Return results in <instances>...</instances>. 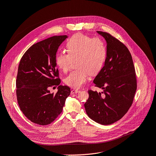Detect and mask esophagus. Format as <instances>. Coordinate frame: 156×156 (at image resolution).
<instances>
[{
    "instance_id": "obj_1",
    "label": "esophagus",
    "mask_w": 156,
    "mask_h": 156,
    "mask_svg": "<svg viewBox=\"0 0 156 156\" xmlns=\"http://www.w3.org/2000/svg\"><path fill=\"white\" fill-rule=\"evenodd\" d=\"M78 92H80V90L78 89H73L71 90V93L72 94H76L78 93Z\"/></svg>"
}]
</instances>
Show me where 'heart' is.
<instances>
[{
	"instance_id": "obj_1",
	"label": "heart",
	"mask_w": 156,
	"mask_h": 156,
	"mask_svg": "<svg viewBox=\"0 0 156 156\" xmlns=\"http://www.w3.org/2000/svg\"><path fill=\"white\" fill-rule=\"evenodd\" d=\"M67 53H59L55 57L56 65L63 72H67L72 60L75 67L65 78V83L74 89H79L87 82L89 74L96 76L104 64L106 48L99 38H93L78 33L69 39L66 45Z\"/></svg>"
}]
</instances>
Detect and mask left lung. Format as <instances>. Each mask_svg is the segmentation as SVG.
<instances>
[{
	"label": "left lung",
	"instance_id": "left-lung-1",
	"mask_svg": "<svg viewBox=\"0 0 156 156\" xmlns=\"http://www.w3.org/2000/svg\"><path fill=\"white\" fill-rule=\"evenodd\" d=\"M97 32L106 40L107 56L93 82L103 92L89 90L84 106L90 119L107 125L117 122L129 111L137 89V79L131 54L125 45L111 34Z\"/></svg>",
	"mask_w": 156,
	"mask_h": 156
}]
</instances>
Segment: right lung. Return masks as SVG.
<instances>
[{"label": "right lung", "instance_id": "obj_1", "mask_svg": "<svg viewBox=\"0 0 156 156\" xmlns=\"http://www.w3.org/2000/svg\"><path fill=\"white\" fill-rule=\"evenodd\" d=\"M67 35L53 36L33 44L22 56L16 80V98L21 111L33 123L47 125L59 116L71 90L60 85L55 57ZM58 86L56 94L48 89Z\"/></svg>", "mask_w": 156, "mask_h": 156}]
</instances>
